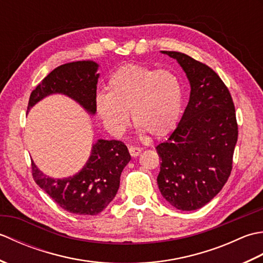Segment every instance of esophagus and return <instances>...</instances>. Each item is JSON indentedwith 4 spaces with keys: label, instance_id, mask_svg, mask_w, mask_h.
Listing matches in <instances>:
<instances>
[{
    "label": "esophagus",
    "instance_id": "1",
    "mask_svg": "<svg viewBox=\"0 0 263 263\" xmlns=\"http://www.w3.org/2000/svg\"><path fill=\"white\" fill-rule=\"evenodd\" d=\"M141 148L139 147H135V146H128V153H130V155L132 156V157H137V156H139V154L141 153Z\"/></svg>",
    "mask_w": 263,
    "mask_h": 263
}]
</instances>
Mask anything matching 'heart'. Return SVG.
I'll list each match as a JSON object with an SVG mask.
<instances>
[{"instance_id": "obj_1", "label": "heart", "mask_w": 263, "mask_h": 263, "mask_svg": "<svg viewBox=\"0 0 263 263\" xmlns=\"http://www.w3.org/2000/svg\"><path fill=\"white\" fill-rule=\"evenodd\" d=\"M106 89L107 93L96 98V111L114 136H122L126 130L128 113L141 132L154 138L171 133L181 116L183 88L171 71L125 64L109 76Z\"/></svg>"}]
</instances>
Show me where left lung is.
I'll list each match as a JSON object with an SVG mask.
<instances>
[{
	"instance_id": "left-lung-1",
	"label": "left lung",
	"mask_w": 263,
	"mask_h": 263,
	"mask_svg": "<svg viewBox=\"0 0 263 263\" xmlns=\"http://www.w3.org/2000/svg\"><path fill=\"white\" fill-rule=\"evenodd\" d=\"M175 59L191 86L182 119L167 141L156 149L161 195L178 210L192 211L214 199L233 168L238 126L231 92L208 65L180 52Z\"/></svg>"
}]
</instances>
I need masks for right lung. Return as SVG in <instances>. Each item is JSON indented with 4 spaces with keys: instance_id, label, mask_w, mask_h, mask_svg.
<instances>
[{
    "instance_id": "1",
    "label": "right lung",
    "mask_w": 263,
    "mask_h": 263,
    "mask_svg": "<svg viewBox=\"0 0 263 263\" xmlns=\"http://www.w3.org/2000/svg\"><path fill=\"white\" fill-rule=\"evenodd\" d=\"M98 64L78 61L58 66L30 93L28 110L44 97L63 93L79 103L88 113H96ZM131 159L127 147L119 140L100 139L92 146L85 167L68 178H51L31 161L35 182L61 208L76 215H98L109 204L120 187L123 168Z\"/></svg>"
}]
</instances>
